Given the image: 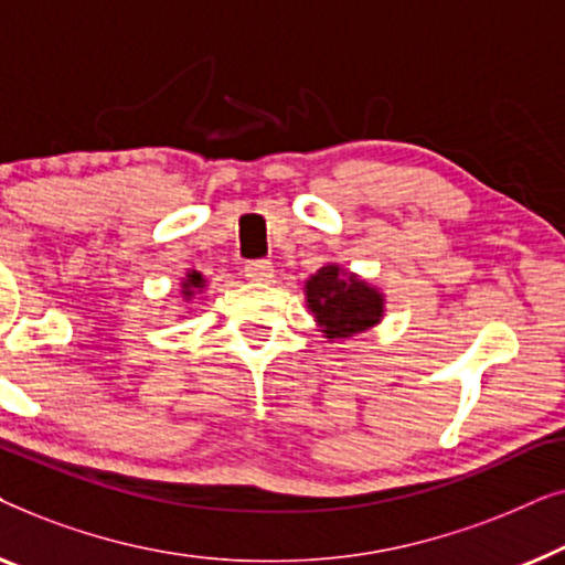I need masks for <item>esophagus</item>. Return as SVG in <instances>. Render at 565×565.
<instances>
[{"label":"esophagus","instance_id":"esophagus-1","mask_svg":"<svg viewBox=\"0 0 565 565\" xmlns=\"http://www.w3.org/2000/svg\"><path fill=\"white\" fill-rule=\"evenodd\" d=\"M244 275L249 277V280H254V282L269 280V277H273V262H269V259H252V262H246Z\"/></svg>","mask_w":565,"mask_h":565}]
</instances>
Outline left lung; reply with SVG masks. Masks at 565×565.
<instances>
[{
  "label": "left lung",
  "instance_id": "obj_1",
  "mask_svg": "<svg viewBox=\"0 0 565 565\" xmlns=\"http://www.w3.org/2000/svg\"><path fill=\"white\" fill-rule=\"evenodd\" d=\"M306 300L329 339L362 334L383 316L381 292L360 277L344 275L337 265H327L311 275L306 282Z\"/></svg>",
  "mask_w": 565,
  "mask_h": 565
}]
</instances>
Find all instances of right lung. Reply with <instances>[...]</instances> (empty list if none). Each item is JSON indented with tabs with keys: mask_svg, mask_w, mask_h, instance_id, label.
Instances as JSON below:
<instances>
[{
	"mask_svg": "<svg viewBox=\"0 0 565 565\" xmlns=\"http://www.w3.org/2000/svg\"><path fill=\"white\" fill-rule=\"evenodd\" d=\"M203 285H205V280H203V275H200V273H190L188 275V280H184L182 282V296L184 298H192V292H195V290H200V288H203Z\"/></svg>",
	"mask_w": 565,
	"mask_h": 565,
	"instance_id": "right-lung-1",
	"label": "right lung"
}]
</instances>
